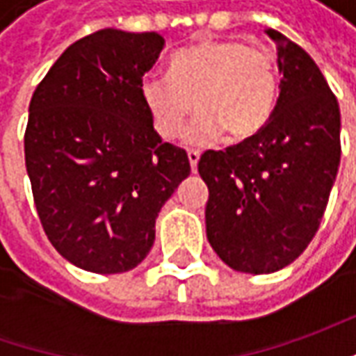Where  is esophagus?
Masks as SVG:
<instances>
[{"instance_id":"1","label":"esophagus","mask_w":356,"mask_h":356,"mask_svg":"<svg viewBox=\"0 0 356 356\" xmlns=\"http://www.w3.org/2000/svg\"><path fill=\"white\" fill-rule=\"evenodd\" d=\"M188 160H190V166H192V172L198 170V160H200V152H198V150H188Z\"/></svg>"}]
</instances>
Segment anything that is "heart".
Returning <instances> with one entry per match:
<instances>
[{"label":"heart","mask_w":356,"mask_h":356,"mask_svg":"<svg viewBox=\"0 0 356 356\" xmlns=\"http://www.w3.org/2000/svg\"><path fill=\"white\" fill-rule=\"evenodd\" d=\"M140 97L166 140L180 136L194 108L200 115L186 130V143H212L224 130L243 140L264 129L277 106V55L259 43L204 39L172 55L168 76H144Z\"/></svg>","instance_id":"b5f03b06"}]
</instances>
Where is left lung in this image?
Instances as JSON below:
<instances>
[{"label":"left lung","instance_id":"8db88e82","mask_svg":"<svg viewBox=\"0 0 356 356\" xmlns=\"http://www.w3.org/2000/svg\"><path fill=\"white\" fill-rule=\"evenodd\" d=\"M280 99L264 129L198 162L208 184L206 236L243 273H273L315 238L341 162V113L315 61L280 31Z\"/></svg>","mask_w":356,"mask_h":356}]
</instances>
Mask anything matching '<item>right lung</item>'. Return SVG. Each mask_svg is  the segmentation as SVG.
Returning a JSON list of instances; mask_svg holds the SVG:
<instances>
[{"mask_svg":"<svg viewBox=\"0 0 356 356\" xmlns=\"http://www.w3.org/2000/svg\"><path fill=\"white\" fill-rule=\"evenodd\" d=\"M164 47L158 33L101 29L75 41L37 85L25 166L41 226L67 261L124 273L148 255L160 208L190 174L140 97Z\"/></svg>","mask_w":356,"mask_h":356,"instance_id":"add662e5","label":"right lung"}]
</instances>
